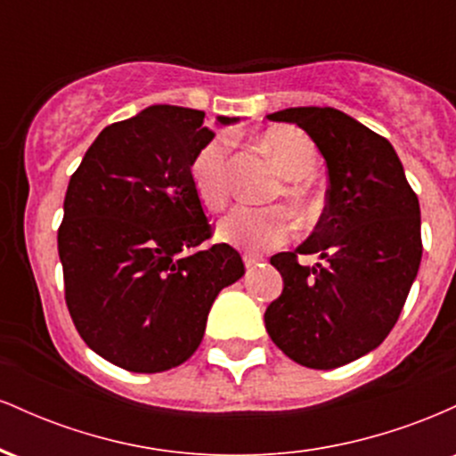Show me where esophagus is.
<instances>
[{
	"label": "esophagus",
	"mask_w": 456,
	"mask_h": 456,
	"mask_svg": "<svg viewBox=\"0 0 456 456\" xmlns=\"http://www.w3.org/2000/svg\"><path fill=\"white\" fill-rule=\"evenodd\" d=\"M259 264H261L259 257H255V255H250V253H244V265H246V268L253 270V268H257Z\"/></svg>",
	"instance_id": "1"
}]
</instances>
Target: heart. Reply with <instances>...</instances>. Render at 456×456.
Instances as JSON below:
<instances>
[{
    "label": "heart",
    "mask_w": 456,
    "mask_h": 456,
    "mask_svg": "<svg viewBox=\"0 0 456 456\" xmlns=\"http://www.w3.org/2000/svg\"><path fill=\"white\" fill-rule=\"evenodd\" d=\"M259 143L268 151L281 175L289 180L285 192L296 203L297 210H313L315 195L305 180L317 169L319 156L313 141L302 130L281 126L265 130L259 137ZM229 154H232V139L227 134H218L197 150L188 167L192 191L199 201L210 210H221L229 199ZM216 232L218 238L227 244L246 250H265L289 240L294 232V216L282 206H235L218 221Z\"/></svg>",
    "instance_id": "obj_1"
}]
</instances>
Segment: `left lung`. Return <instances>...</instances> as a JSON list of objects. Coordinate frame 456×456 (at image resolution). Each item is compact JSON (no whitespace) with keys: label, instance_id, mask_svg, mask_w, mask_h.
I'll use <instances>...</instances> for the list:
<instances>
[{"label":"left lung","instance_id":"left-lung-1","mask_svg":"<svg viewBox=\"0 0 456 456\" xmlns=\"http://www.w3.org/2000/svg\"><path fill=\"white\" fill-rule=\"evenodd\" d=\"M268 118L313 139L330 186L311 238L270 259L285 287L265 308V330L294 362L337 369L395 328L420 268V203L390 141L338 109L294 107ZM300 254L324 264L308 269Z\"/></svg>","mask_w":456,"mask_h":456}]
</instances>
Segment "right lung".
Here are the masks:
<instances>
[{
  "mask_svg": "<svg viewBox=\"0 0 456 456\" xmlns=\"http://www.w3.org/2000/svg\"><path fill=\"white\" fill-rule=\"evenodd\" d=\"M203 118L154 104L111 124L66 191L57 232L66 306L87 347L133 373L186 362L216 296L244 274L229 244L201 248L214 229L188 167L214 139Z\"/></svg>",
  "mask_w": 456,
  "mask_h": 456,
  "instance_id": "obj_1",
  "label": "right lung"
}]
</instances>
